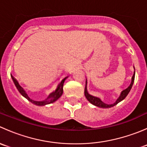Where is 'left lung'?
Listing matches in <instances>:
<instances>
[{"label": "left lung", "instance_id": "obj_1", "mask_svg": "<svg viewBox=\"0 0 147 147\" xmlns=\"http://www.w3.org/2000/svg\"><path fill=\"white\" fill-rule=\"evenodd\" d=\"M134 77H135V71H134V73L133 75L132 78H131V82L130 85L127 87V89L124 90L123 91H121V94H120V96L119 97V98L116 100V102L113 104H106L104 102H102L100 98L99 97H95V96H92L91 94H90L87 92V80H86V83H85V88H84V95H85V97L87 98V100H88L89 102H90L91 104H92L93 105L96 107H98L100 108H110L112 107L115 106L116 105H117L119 102H120L121 101H122L123 100L125 99V97H127V94H129V92H130L131 90V87H132L133 84H134Z\"/></svg>", "mask_w": 147, "mask_h": 147}]
</instances>
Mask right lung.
Wrapping results in <instances>:
<instances>
[{
    "mask_svg": "<svg viewBox=\"0 0 147 147\" xmlns=\"http://www.w3.org/2000/svg\"><path fill=\"white\" fill-rule=\"evenodd\" d=\"M11 78H12V80H13V82H14L15 85H16V88H17V90H18L19 92H20V94L25 97V98H26L28 101L32 102V104H34V105H38V106H45L46 105H49V104L53 103V102L57 101V100L61 97L62 94H63V85H64V82L65 80H66L68 77L65 78L61 82L57 84V88H56V90H55V91H53V92L50 93V94L47 96V98H46L45 100H42V101H35V100H32V99L30 98V97H28V94L26 93V92L25 91L24 89H23V87L19 84L18 82V81L16 80L15 79L12 75H11Z\"/></svg>",
    "mask_w": 147,
    "mask_h": 147,
    "instance_id": "1",
    "label": "right lung"
}]
</instances>
